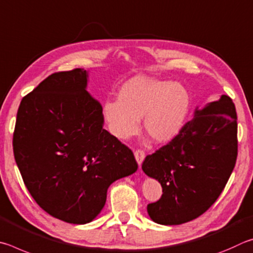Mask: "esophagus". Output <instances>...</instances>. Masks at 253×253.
Returning a JSON list of instances; mask_svg holds the SVG:
<instances>
[{
    "label": "esophagus",
    "mask_w": 253,
    "mask_h": 253,
    "mask_svg": "<svg viewBox=\"0 0 253 253\" xmlns=\"http://www.w3.org/2000/svg\"><path fill=\"white\" fill-rule=\"evenodd\" d=\"M134 157H135L136 162H138L139 167H141V165H142V162L145 158V153L142 151V150H136V151L134 152Z\"/></svg>",
    "instance_id": "obj_1"
}]
</instances>
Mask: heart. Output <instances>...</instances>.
Masks as SVG:
<instances>
[{
  "label": "heart",
  "mask_w": 253,
  "mask_h": 253,
  "mask_svg": "<svg viewBox=\"0 0 253 253\" xmlns=\"http://www.w3.org/2000/svg\"><path fill=\"white\" fill-rule=\"evenodd\" d=\"M191 95L180 82L135 75L124 82L118 101H106L103 118L109 131L120 140L130 139L140 130V120L153 142L169 143L182 130Z\"/></svg>",
  "instance_id": "obj_1"
}]
</instances>
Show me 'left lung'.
Segmentation results:
<instances>
[{"label": "left lung", "mask_w": 253, "mask_h": 253, "mask_svg": "<svg viewBox=\"0 0 253 253\" xmlns=\"http://www.w3.org/2000/svg\"><path fill=\"white\" fill-rule=\"evenodd\" d=\"M237 132L236 106L221 95L197 108L174 140L144 159L143 172L159 181L163 192L147 208L154 222L182 224L213 205L236 166Z\"/></svg>", "instance_id": "obj_1"}]
</instances>
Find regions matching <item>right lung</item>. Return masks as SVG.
Here are the masks:
<instances>
[{"label": "right lung", "mask_w": 253, "mask_h": 253, "mask_svg": "<svg viewBox=\"0 0 253 253\" xmlns=\"http://www.w3.org/2000/svg\"><path fill=\"white\" fill-rule=\"evenodd\" d=\"M88 73H53L17 110L13 152L25 187L64 222L94 220L111 184L138 170L133 152L103 129L102 106L86 91Z\"/></svg>", "instance_id": "obj_1"}]
</instances>
